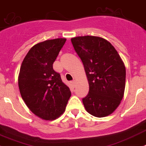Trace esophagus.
I'll return each mask as SVG.
<instances>
[{
	"label": "esophagus",
	"mask_w": 146,
	"mask_h": 146,
	"mask_svg": "<svg viewBox=\"0 0 146 146\" xmlns=\"http://www.w3.org/2000/svg\"><path fill=\"white\" fill-rule=\"evenodd\" d=\"M71 83H72V85L73 86H75V81H74V80H72V81L71 82Z\"/></svg>",
	"instance_id": "obj_1"
}]
</instances>
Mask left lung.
Masks as SVG:
<instances>
[{
    "label": "left lung",
    "instance_id": "1",
    "mask_svg": "<svg viewBox=\"0 0 146 146\" xmlns=\"http://www.w3.org/2000/svg\"><path fill=\"white\" fill-rule=\"evenodd\" d=\"M81 59L89 84L83 103L87 111L97 117L111 114L119 105L125 86V67L114 47L95 36L71 39Z\"/></svg>",
    "mask_w": 146,
    "mask_h": 146
}]
</instances>
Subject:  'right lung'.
Wrapping results in <instances>:
<instances>
[{
	"instance_id": "right-lung-1",
	"label": "right lung",
	"mask_w": 146,
	"mask_h": 146,
	"mask_svg": "<svg viewBox=\"0 0 146 146\" xmlns=\"http://www.w3.org/2000/svg\"><path fill=\"white\" fill-rule=\"evenodd\" d=\"M66 39L48 40L35 45L23 59L18 86L21 97L37 117L53 120L64 112L71 91L53 69Z\"/></svg>"
}]
</instances>
